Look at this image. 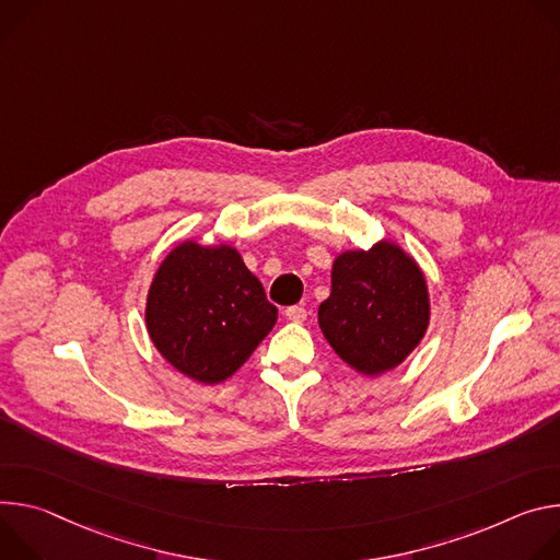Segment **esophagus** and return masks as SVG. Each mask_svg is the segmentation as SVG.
Segmentation results:
<instances>
[{"label":"esophagus","mask_w":560,"mask_h":560,"mask_svg":"<svg viewBox=\"0 0 560 560\" xmlns=\"http://www.w3.org/2000/svg\"><path fill=\"white\" fill-rule=\"evenodd\" d=\"M284 316H287L291 323H302V320L306 318V312H304V306H289L287 312H284Z\"/></svg>","instance_id":"1"}]
</instances>
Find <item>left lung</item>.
Wrapping results in <instances>:
<instances>
[{"instance_id": "1", "label": "left lung", "mask_w": 560, "mask_h": 560, "mask_svg": "<svg viewBox=\"0 0 560 560\" xmlns=\"http://www.w3.org/2000/svg\"><path fill=\"white\" fill-rule=\"evenodd\" d=\"M318 323L334 351L364 376L398 366L429 327V291L416 260L389 240L334 260Z\"/></svg>"}]
</instances>
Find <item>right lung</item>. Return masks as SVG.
I'll return each instance as SVG.
<instances>
[{"label":"right lung","mask_w":560,"mask_h":560,"mask_svg":"<svg viewBox=\"0 0 560 560\" xmlns=\"http://www.w3.org/2000/svg\"><path fill=\"white\" fill-rule=\"evenodd\" d=\"M144 318L168 364L186 378L218 385L267 338L278 308L237 248L186 240L155 271Z\"/></svg>","instance_id":"1"}]
</instances>
